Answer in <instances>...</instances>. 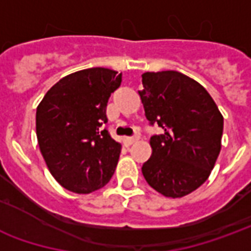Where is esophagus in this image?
I'll return each instance as SVG.
<instances>
[{"label":"esophagus","instance_id":"34e87169","mask_svg":"<svg viewBox=\"0 0 251 251\" xmlns=\"http://www.w3.org/2000/svg\"><path fill=\"white\" fill-rule=\"evenodd\" d=\"M137 140H138V137H126L124 141H125L126 145L129 147V145H131V144H134V142H136Z\"/></svg>","mask_w":251,"mask_h":251}]
</instances>
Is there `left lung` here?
Listing matches in <instances>:
<instances>
[{"label": "left lung", "mask_w": 251, "mask_h": 251, "mask_svg": "<svg viewBox=\"0 0 251 251\" xmlns=\"http://www.w3.org/2000/svg\"><path fill=\"white\" fill-rule=\"evenodd\" d=\"M145 117L163 127L142 165L147 183L165 198H183L208 179L222 148L223 115L200 83L177 71L142 74Z\"/></svg>", "instance_id": "obj_1"}]
</instances>
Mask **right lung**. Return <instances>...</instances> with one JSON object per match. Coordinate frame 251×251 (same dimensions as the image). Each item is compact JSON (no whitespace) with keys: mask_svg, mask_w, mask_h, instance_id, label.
<instances>
[{"mask_svg":"<svg viewBox=\"0 0 251 251\" xmlns=\"http://www.w3.org/2000/svg\"><path fill=\"white\" fill-rule=\"evenodd\" d=\"M122 74L94 67L62 77L37 106L36 134L40 152L59 184L90 194L114 175L121 144L102 125L106 106Z\"/></svg>","mask_w":251,"mask_h":251,"instance_id":"1","label":"right lung"}]
</instances>
